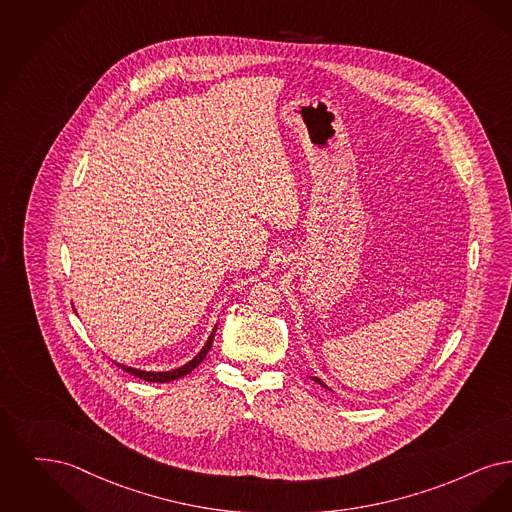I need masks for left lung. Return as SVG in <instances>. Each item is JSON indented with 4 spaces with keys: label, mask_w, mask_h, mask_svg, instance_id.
<instances>
[{
    "label": "left lung",
    "mask_w": 512,
    "mask_h": 512,
    "mask_svg": "<svg viewBox=\"0 0 512 512\" xmlns=\"http://www.w3.org/2000/svg\"><path fill=\"white\" fill-rule=\"evenodd\" d=\"M312 380H315V382H317V384H321V386H325V388H329V386H327L323 380H319L317 377H312Z\"/></svg>",
    "instance_id": "left-lung-1"
}]
</instances>
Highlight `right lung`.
Segmentation results:
<instances>
[{"label":"right lung","mask_w":512,"mask_h":512,"mask_svg":"<svg viewBox=\"0 0 512 512\" xmlns=\"http://www.w3.org/2000/svg\"><path fill=\"white\" fill-rule=\"evenodd\" d=\"M216 329H218V325H214L212 333L208 336V340H206V344L202 346V350H200L199 354L193 357L191 361H187L185 365L178 367V369H172V371H160V373H156V371H141V369H134V367H128V365H122V363H116V365H118L120 369H124L126 373H130V375H134V377L137 378H143V380H147V382H170V380L185 377V375H189L197 365H200V363H202V359H204L206 354L210 352L212 342H214Z\"/></svg>","instance_id":"right-lung-1"}]
</instances>
